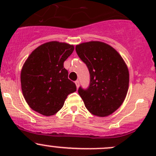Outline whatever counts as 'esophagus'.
I'll use <instances>...</instances> for the list:
<instances>
[{
	"label": "esophagus",
	"instance_id": "obj_1",
	"mask_svg": "<svg viewBox=\"0 0 156 156\" xmlns=\"http://www.w3.org/2000/svg\"><path fill=\"white\" fill-rule=\"evenodd\" d=\"M75 84H76L77 88H78V87H79V81H78V80H77V81H75Z\"/></svg>",
	"mask_w": 156,
	"mask_h": 156
}]
</instances>
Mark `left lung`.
Segmentation results:
<instances>
[{"label":"left lung","instance_id":"1","mask_svg":"<svg viewBox=\"0 0 156 156\" xmlns=\"http://www.w3.org/2000/svg\"><path fill=\"white\" fill-rule=\"evenodd\" d=\"M75 50L90 73L87 88L78 94L88 111L95 115L107 116L122 104L129 86V72L123 59L109 45L100 41L82 43Z\"/></svg>","mask_w":156,"mask_h":156}]
</instances>
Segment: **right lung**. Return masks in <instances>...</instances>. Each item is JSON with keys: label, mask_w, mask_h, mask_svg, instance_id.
Listing matches in <instances>:
<instances>
[{"label": "right lung", "mask_w": 156, "mask_h": 156, "mask_svg": "<svg viewBox=\"0 0 156 156\" xmlns=\"http://www.w3.org/2000/svg\"><path fill=\"white\" fill-rule=\"evenodd\" d=\"M73 50V45L50 41L36 48L28 57L22 69L21 87L33 110L53 115L62 108L67 96L76 91L63 66Z\"/></svg>", "instance_id": "right-lung-1"}]
</instances>
